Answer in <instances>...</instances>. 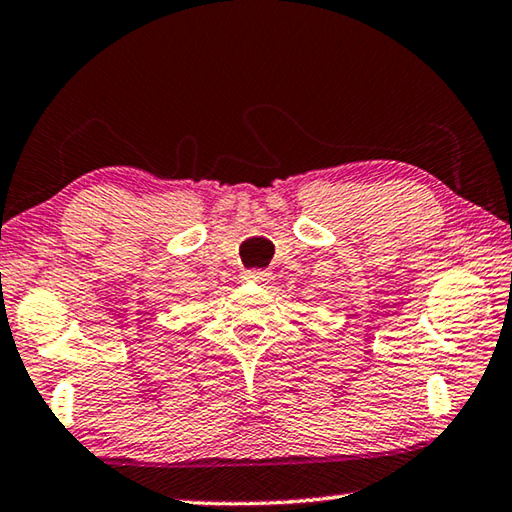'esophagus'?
Segmentation results:
<instances>
[{
    "mask_svg": "<svg viewBox=\"0 0 512 512\" xmlns=\"http://www.w3.org/2000/svg\"><path fill=\"white\" fill-rule=\"evenodd\" d=\"M246 280L250 282H266L268 280V273L262 271V268H253V271H246Z\"/></svg>",
    "mask_w": 512,
    "mask_h": 512,
    "instance_id": "obj_1",
    "label": "esophagus"
}]
</instances>
